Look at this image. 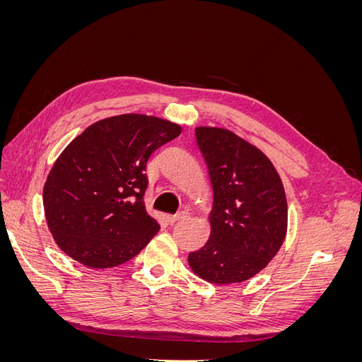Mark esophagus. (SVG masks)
<instances>
[{
  "instance_id": "34e87169",
  "label": "esophagus",
  "mask_w": 362,
  "mask_h": 362,
  "mask_svg": "<svg viewBox=\"0 0 362 362\" xmlns=\"http://www.w3.org/2000/svg\"><path fill=\"white\" fill-rule=\"evenodd\" d=\"M187 217H189V213H187V211H180L178 214L170 216V217H169V222H170V223H177V222H181V221H184V218H187Z\"/></svg>"
}]
</instances>
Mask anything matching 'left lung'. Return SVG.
I'll list each match as a JSON object with an SVG mask.
<instances>
[{"label":"left lung","mask_w":362,"mask_h":362,"mask_svg":"<svg viewBox=\"0 0 362 362\" xmlns=\"http://www.w3.org/2000/svg\"><path fill=\"white\" fill-rule=\"evenodd\" d=\"M196 144L213 189L210 238L190 252L196 276L240 284L255 276L287 235V198L275 166L255 145L218 127H196Z\"/></svg>","instance_id":"obj_1"}]
</instances>
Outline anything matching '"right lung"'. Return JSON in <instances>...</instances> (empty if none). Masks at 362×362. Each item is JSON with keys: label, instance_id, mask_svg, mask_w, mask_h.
Here are the masks:
<instances>
[{"label": "right lung", "instance_id": "1", "mask_svg": "<svg viewBox=\"0 0 362 362\" xmlns=\"http://www.w3.org/2000/svg\"><path fill=\"white\" fill-rule=\"evenodd\" d=\"M181 134L170 120L127 113L87 127L54 161L43 185V210L54 242L90 269L136 257L158 233L146 213V163Z\"/></svg>", "mask_w": 362, "mask_h": 362}]
</instances>
